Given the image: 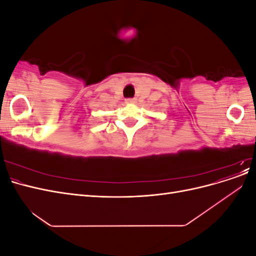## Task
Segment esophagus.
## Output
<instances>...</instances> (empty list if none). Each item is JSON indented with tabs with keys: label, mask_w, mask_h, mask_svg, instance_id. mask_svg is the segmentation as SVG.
<instances>
[{
	"label": "esophagus",
	"mask_w": 256,
	"mask_h": 256,
	"mask_svg": "<svg viewBox=\"0 0 256 256\" xmlns=\"http://www.w3.org/2000/svg\"><path fill=\"white\" fill-rule=\"evenodd\" d=\"M126 104H136V99L128 98V99H126Z\"/></svg>",
	"instance_id": "esophagus-1"
}]
</instances>
